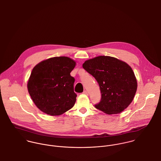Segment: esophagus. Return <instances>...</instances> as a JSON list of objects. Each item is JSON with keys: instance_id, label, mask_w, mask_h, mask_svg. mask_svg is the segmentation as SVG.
Returning a JSON list of instances; mask_svg holds the SVG:
<instances>
[{"instance_id": "34e87169", "label": "esophagus", "mask_w": 161, "mask_h": 161, "mask_svg": "<svg viewBox=\"0 0 161 161\" xmlns=\"http://www.w3.org/2000/svg\"><path fill=\"white\" fill-rule=\"evenodd\" d=\"M83 94H86V95H88V92H87V91H84V92H83Z\"/></svg>"}]
</instances>
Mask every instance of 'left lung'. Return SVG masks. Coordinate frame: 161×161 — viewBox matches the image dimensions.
Masks as SVG:
<instances>
[{
    "label": "left lung",
    "mask_w": 161,
    "mask_h": 161,
    "mask_svg": "<svg viewBox=\"0 0 161 161\" xmlns=\"http://www.w3.org/2000/svg\"><path fill=\"white\" fill-rule=\"evenodd\" d=\"M83 68L99 84L100 103L95 107L108 114H118L132 102L137 89L135 74L126 62L109 56H99L87 60Z\"/></svg>",
    "instance_id": "left-lung-1"
}]
</instances>
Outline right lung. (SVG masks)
Here are the masks:
<instances>
[{
  "instance_id": "obj_1",
  "label": "right lung",
  "mask_w": 161,
  "mask_h": 161,
  "mask_svg": "<svg viewBox=\"0 0 161 161\" xmlns=\"http://www.w3.org/2000/svg\"><path fill=\"white\" fill-rule=\"evenodd\" d=\"M76 62L67 57H55L38 64L28 81L29 94L42 112L59 116L70 109L76 101L75 79L70 75Z\"/></svg>"
}]
</instances>
